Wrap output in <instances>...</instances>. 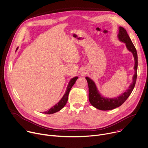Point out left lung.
<instances>
[{"label":"left lung","instance_id":"left-lung-1","mask_svg":"<svg viewBox=\"0 0 148 148\" xmlns=\"http://www.w3.org/2000/svg\"><path fill=\"white\" fill-rule=\"evenodd\" d=\"M118 37H119V38L121 41L125 43L127 49L133 53L135 59V74L133 77V82L132 83L128 89L125 92L123 93L119 97L115 99H110L105 98L101 96L99 93L94 82L90 78L86 77V79L87 81L88 86V99H89V101L93 107L100 110H111L121 106L132 93L136 81L138 55L136 48L128 34H127L126 29L123 27H120L119 34L118 35Z\"/></svg>","mask_w":148,"mask_h":148}]
</instances>
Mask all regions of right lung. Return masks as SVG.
<instances>
[{
  "instance_id": "1",
  "label": "right lung",
  "mask_w": 148,
  "mask_h": 148,
  "mask_svg": "<svg viewBox=\"0 0 148 148\" xmlns=\"http://www.w3.org/2000/svg\"><path fill=\"white\" fill-rule=\"evenodd\" d=\"M18 49V48H17L16 50ZM78 79V77H75L73 78H72L69 83V84L68 86L67 89H66V92L65 93V95H64V96L62 97V98L61 99V100L59 101L56 104H55L54 106H53L52 107H51L49 110H48L47 111L44 112L43 113L44 114H53L56 112H58L60 110H61L66 104L67 101H68V95L69 93V92L71 89V88L72 87V86H73V84H75V83L76 82V80Z\"/></svg>"
}]
</instances>
